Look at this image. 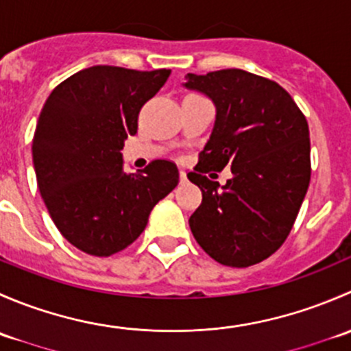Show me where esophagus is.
<instances>
[{
  "label": "esophagus",
  "mask_w": 351,
  "mask_h": 351,
  "mask_svg": "<svg viewBox=\"0 0 351 351\" xmlns=\"http://www.w3.org/2000/svg\"><path fill=\"white\" fill-rule=\"evenodd\" d=\"M180 182H182V183L186 182V173L183 171V169H180Z\"/></svg>",
  "instance_id": "esophagus-1"
}]
</instances>
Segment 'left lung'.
<instances>
[{
	"label": "left lung",
	"mask_w": 351,
	"mask_h": 351,
	"mask_svg": "<svg viewBox=\"0 0 351 351\" xmlns=\"http://www.w3.org/2000/svg\"><path fill=\"white\" fill-rule=\"evenodd\" d=\"M186 90L210 98L215 120L189 180L202 190L190 217L202 250L226 267H250L289 236L311 180L309 127L289 93L243 69L186 74ZM232 166L221 187L204 173Z\"/></svg>",
	"instance_id": "8db88e82"
}]
</instances>
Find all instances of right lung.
<instances>
[{
	"mask_svg": "<svg viewBox=\"0 0 351 351\" xmlns=\"http://www.w3.org/2000/svg\"><path fill=\"white\" fill-rule=\"evenodd\" d=\"M169 74L93 66L62 81L44 104L32 143L38 192L56 228L84 253L110 256L132 244L154 205L178 185L175 162L156 159L125 173L120 153Z\"/></svg>",
	"mask_w": 351,
	"mask_h": 351,
	"instance_id": "add662e5",
	"label": "right lung"
}]
</instances>
